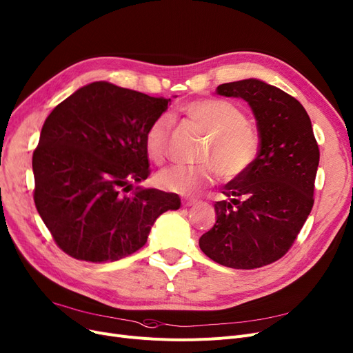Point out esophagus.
Masks as SVG:
<instances>
[{"mask_svg": "<svg viewBox=\"0 0 353 353\" xmlns=\"http://www.w3.org/2000/svg\"><path fill=\"white\" fill-rule=\"evenodd\" d=\"M196 204H199V201H196V200H188V199L182 200V205H184V207H192V205H196Z\"/></svg>", "mask_w": 353, "mask_h": 353, "instance_id": "esophagus-1", "label": "esophagus"}]
</instances>
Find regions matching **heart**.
Segmentation results:
<instances>
[{"instance_id": "1", "label": "heart", "mask_w": 353, "mask_h": 353, "mask_svg": "<svg viewBox=\"0 0 353 353\" xmlns=\"http://www.w3.org/2000/svg\"><path fill=\"white\" fill-rule=\"evenodd\" d=\"M179 111L190 123L210 136L203 152V161L207 163L163 169L157 176L159 187L192 195L213 184L216 171L223 179L230 181L243 175L255 163L261 149V136L241 108L219 98H203L182 105ZM171 130L172 120L168 114L158 116L148 128L145 148L154 163L165 161Z\"/></svg>"}]
</instances>
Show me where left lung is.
<instances>
[{
  "mask_svg": "<svg viewBox=\"0 0 353 353\" xmlns=\"http://www.w3.org/2000/svg\"><path fill=\"white\" fill-rule=\"evenodd\" d=\"M216 92L242 98L256 119L259 154L248 171L223 187L216 224L200 237L214 262L255 270L283 258L313 208L320 159L304 107L283 90L249 78L221 83Z\"/></svg>",
  "mask_w": 353,
  "mask_h": 353,
  "instance_id": "left-lung-1",
  "label": "left lung"
}]
</instances>
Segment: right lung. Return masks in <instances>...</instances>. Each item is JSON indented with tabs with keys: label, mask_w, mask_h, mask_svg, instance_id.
Listing matches in <instances>:
<instances>
[{
	"label": "right lung",
	"mask_w": 353,
	"mask_h": 353,
	"mask_svg": "<svg viewBox=\"0 0 353 353\" xmlns=\"http://www.w3.org/2000/svg\"><path fill=\"white\" fill-rule=\"evenodd\" d=\"M169 103L97 81L48 116L33 153L34 203L69 256L95 263L129 256L162 213L179 208L176 194L133 190L150 174L146 130Z\"/></svg>",
	"instance_id": "right-lung-1"
}]
</instances>
